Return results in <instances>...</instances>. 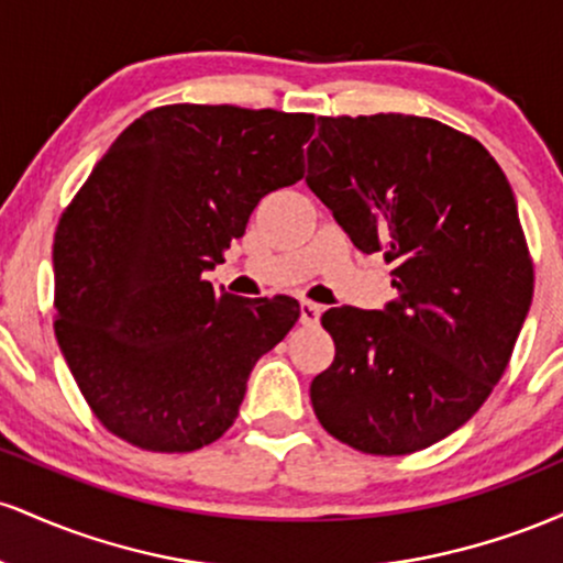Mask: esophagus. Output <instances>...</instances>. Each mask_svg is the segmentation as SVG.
<instances>
[{"label": "esophagus", "instance_id": "obj_1", "mask_svg": "<svg viewBox=\"0 0 563 563\" xmlns=\"http://www.w3.org/2000/svg\"><path fill=\"white\" fill-rule=\"evenodd\" d=\"M320 303H314V301H301V322L303 325H318V320H320Z\"/></svg>", "mask_w": 563, "mask_h": 563}]
</instances>
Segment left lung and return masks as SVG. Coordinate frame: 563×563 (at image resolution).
<instances>
[{
	"mask_svg": "<svg viewBox=\"0 0 563 563\" xmlns=\"http://www.w3.org/2000/svg\"><path fill=\"white\" fill-rule=\"evenodd\" d=\"M309 190L363 254L394 264L384 312L335 307L333 365L309 386L328 434L407 455L479 410L506 373L534 269L514 190L479 140L423 115H320Z\"/></svg>",
	"mask_w": 563,
	"mask_h": 563,
	"instance_id": "8db88e82",
	"label": "left lung"
}]
</instances>
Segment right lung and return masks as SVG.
Masks as SVG:
<instances>
[{
	"instance_id": "obj_1",
	"label": "right lung",
	"mask_w": 563,
	"mask_h": 563,
	"mask_svg": "<svg viewBox=\"0 0 563 563\" xmlns=\"http://www.w3.org/2000/svg\"><path fill=\"white\" fill-rule=\"evenodd\" d=\"M312 113L161 106L129 124L55 232V335L95 418L140 450L192 452L238 418L299 301L217 294L206 269L256 203L303 177Z\"/></svg>"
}]
</instances>
